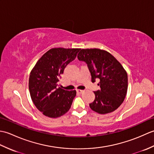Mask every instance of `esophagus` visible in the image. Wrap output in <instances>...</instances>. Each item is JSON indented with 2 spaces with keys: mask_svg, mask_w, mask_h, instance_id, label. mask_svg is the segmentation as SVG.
<instances>
[{
  "mask_svg": "<svg viewBox=\"0 0 154 154\" xmlns=\"http://www.w3.org/2000/svg\"><path fill=\"white\" fill-rule=\"evenodd\" d=\"M77 92L78 93H82L84 92V90H81V89H77Z\"/></svg>",
  "mask_w": 154,
  "mask_h": 154,
  "instance_id": "34e87169",
  "label": "esophagus"
}]
</instances>
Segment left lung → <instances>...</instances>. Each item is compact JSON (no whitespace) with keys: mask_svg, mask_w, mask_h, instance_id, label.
I'll list each match as a JSON object with an SVG mask.
<instances>
[{"mask_svg":"<svg viewBox=\"0 0 154 154\" xmlns=\"http://www.w3.org/2000/svg\"><path fill=\"white\" fill-rule=\"evenodd\" d=\"M77 58L87 64L92 82L100 79V90L94 92L95 99L89 104L91 109L101 114L116 110L128 89V75L122 65L109 52L97 48L82 49Z\"/></svg>","mask_w":154,"mask_h":154,"instance_id":"obj_1","label":"left lung"}]
</instances>
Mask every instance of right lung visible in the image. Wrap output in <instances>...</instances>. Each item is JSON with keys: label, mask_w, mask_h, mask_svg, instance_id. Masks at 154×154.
Returning a JSON list of instances; mask_svg holds the SVG:
<instances>
[{"label": "right lung", "mask_w": 154, "mask_h": 154, "mask_svg": "<svg viewBox=\"0 0 154 154\" xmlns=\"http://www.w3.org/2000/svg\"><path fill=\"white\" fill-rule=\"evenodd\" d=\"M79 48H52L40 58L29 77V91L35 107L44 115L58 118L70 109L76 91L59 86L65 67L75 60Z\"/></svg>", "instance_id": "right-lung-1"}]
</instances>
